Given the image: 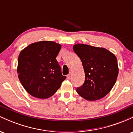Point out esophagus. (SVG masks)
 <instances>
[{
  "mask_svg": "<svg viewBox=\"0 0 133 133\" xmlns=\"http://www.w3.org/2000/svg\"><path fill=\"white\" fill-rule=\"evenodd\" d=\"M67 77H68V79H70V78H71V73L70 72L69 74H68V75H67Z\"/></svg>",
  "mask_w": 133,
  "mask_h": 133,
  "instance_id": "obj_1",
  "label": "esophagus"
}]
</instances>
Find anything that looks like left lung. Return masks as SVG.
I'll list each match as a JSON object with an SVG mask.
<instances>
[{
    "mask_svg": "<svg viewBox=\"0 0 133 133\" xmlns=\"http://www.w3.org/2000/svg\"><path fill=\"white\" fill-rule=\"evenodd\" d=\"M73 50L81 60L85 72V81L76 88L77 93L88 101L103 98L116 81L119 69L116 56L106 49L86 44H76Z\"/></svg>",
    "mask_w": 133,
    "mask_h": 133,
    "instance_id": "obj_1",
    "label": "left lung"
}]
</instances>
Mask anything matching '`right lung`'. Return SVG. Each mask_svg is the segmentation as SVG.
Masks as SVG:
<instances>
[{"label":"right lung","mask_w":133,"mask_h":133,"mask_svg":"<svg viewBox=\"0 0 133 133\" xmlns=\"http://www.w3.org/2000/svg\"><path fill=\"white\" fill-rule=\"evenodd\" d=\"M61 45L41 41L25 47L18 57L17 72L22 86L35 97L46 99L60 88L66 77L56 60Z\"/></svg>","instance_id":"1"}]
</instances>
